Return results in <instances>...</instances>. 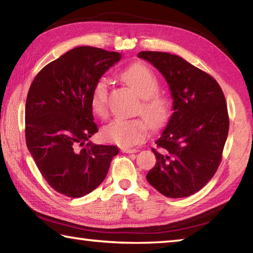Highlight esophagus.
<instances>
[{"label":"esophagus","instance_id":"obj_1","mask_svg":"<svg viewBox=\"0 0 253 253\" xmlns=\"http://www.w3.org/2000/svg\"><path fill=\"white\" fill-rule=\"evenodd\" d=\"M122 152L123 153H126V154H131V153H136V152H138V149H136V148H122Z\"/></svg>","mask_w":253,"mask_h":253}]
</instances>
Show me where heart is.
Segmentation results:
<instances>
[{
    "mask_svg": "<svg viewBox=\"0 0 253 253\" xmlns=\"http://www.w3.org/2000/svg\"><path fill=\"white\" fill-rule=\"evenodd\" d=\"M122 79L143 98L139 113L148 118L115 119L102 130L107 142L122 147H131L142 143L147 135L149 123L160 127L168 122L170 114V104L168 98L158 93L160 83L154 72L143 63H134L122 72ZM108 84L99 79L92 89L90 104L93 113L100 117L107 116Z\"/></svg>",
    "mask_w": 253,
    "mask_h": 253,
    "instance_id": "heart-1",
    "label": "heart"
}]
</instances>
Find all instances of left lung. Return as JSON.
Returning <instances> with one entry per match:
<instances>
[{"label":"left lung","instance_id":"8db88e82","mask_svg":"<svg viewBox=\"0 0 253 253\" xmlns=\"http://www.w3.org/2000/svg\"><path fill=\"white\" fill-rule=\"evenodd\" d=\"M164 76L173 98V114L153 148L156 164L148 183L168 198L200 191L219 168L229 132V115L220 84L178 55L142 51Z\"/></svg>","mask_w":253,"mask_h":253}]
</instances>
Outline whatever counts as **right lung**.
<instances>
[{
	"mask_svg": "<svg viewBox=\"0 0 253 253\" xmlns=\"http://www.w3.org/2000/svg\"><path fill=\"white\" fill-rule=\"evenodd\" d=\"M122 54L78 46L36 76L25 102V140L49 185L69 198L90 193L104 181L118 147L95 145L90 98L101 76Z\"/></svg>",
	"mask_w": 253,
	"mask_h": 253,
	"instance_id": "add662e5",
	"label": "right lung"
}]
</instances>
